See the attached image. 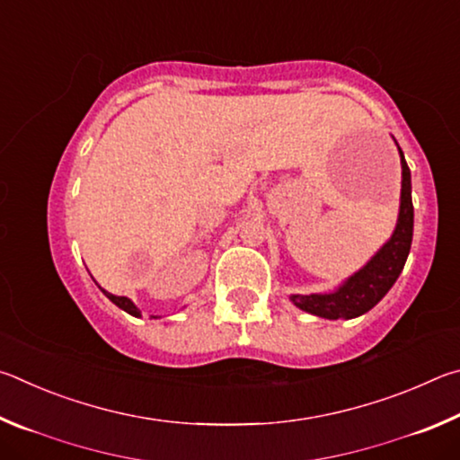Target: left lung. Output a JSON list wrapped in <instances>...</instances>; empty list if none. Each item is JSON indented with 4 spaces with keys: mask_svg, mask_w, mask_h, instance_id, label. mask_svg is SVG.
Segmentation results:
<instances>
[{
    "mask_svg": "<svg viewBox=\"0 0 460 460\" xmlns=\"http://www.w3.org/2000/svg\"><path fill=\"white\" fill-rule=\"evenodd\" d=\"M398 150L402 162V197L394 235L367 261V266L345 279L334 292L308 296L292 294L290 300L305 313L329 318V321L361 316L376 306L400 278L411 247V235H414V205H411L410 168L402 147Z\"/></svg>",
    "mask_w": 460,
    "mask_h": 460,
    "instance_id": "8db88e82",
    "label": "left lung"
}]
</instances>
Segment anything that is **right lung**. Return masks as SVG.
<instances>
[{"label":"right lung","instance_id":"right-lung-1","mask_svg":"<svg viewBox=\"0 0 460 460\" xmlns=\"http://www.w3.org/2000/svg\"><path fill=\"white\" fill-rule=\"evenodd\" d=\"M101 292H103L109 300L113 302L115 306H119L121 310H126L128 314H131V316H142V313H139V308L134 305V302H131L129 298H126V296H115V294H109L107 290H103V288H101ZM155 318V316H154Z\"/></svg>","mask_w":460,"mask_h":460}]
</instances>
